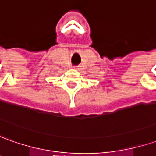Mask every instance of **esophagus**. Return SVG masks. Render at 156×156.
Segmentation results:
<instances>
[{"label":"esophagus","instance_id":"1","mask_svg":"<svg viewBox=\"0 0 156 156\" xmlns=\"http://www.w3.org/2000/svg\"><path fill=\"white\" fill-rule=\"evenodd\" d=\"M74 68H77V66H74Z\"/></svg>","mask_w":156,"mask_h":156}]
</instances>
